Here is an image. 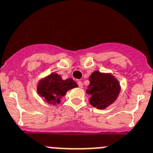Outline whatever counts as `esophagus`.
Masks as SVG:
<instances>
[{
  "instance_id": "1",
  "label": "esophagus",
  "mask_w": 153,
  "mask_h": 153,
  "mask_svg": "<svg viewBox=\"0 0 153 153\" xmlns=\"http://www.w3.org/2000/svg\"><path fill=\"white\" fill-rule=\"evenodd\" d=\"M78 87L80 88H83V84H82V82L81 81H78Z\"/></svg>"
}]
</instances>
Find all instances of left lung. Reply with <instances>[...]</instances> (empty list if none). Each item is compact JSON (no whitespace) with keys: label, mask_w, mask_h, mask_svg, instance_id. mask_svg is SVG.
<instances>
[{"label":"left lung","mask_w":153,"mask_h":153,"mask_svg":"<svg viewBox=\"0 0 153 153\" xmlns=\"http://www.w3.org/2000/svg\"><path fill=\"white\" fill-rule=\"evenodd\" d=\"M89 85L86 92L90 95L89 102L98 109H104L117 99L120 92V85L109 73L95 71L89 77Z\"/></svg>","instance_id":"left-lung-1"}]
</instances>
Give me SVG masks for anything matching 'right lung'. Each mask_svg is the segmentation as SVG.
<instances>
[{
  "instance_id": "right-lung-1",
  "label": "right lung",
  "mask_w": 153,
  "mask_h": 153,
  "mask_svg": "<svg viewBox=\"0 0 153 153\" xmlns=\"http://www.w3.org/2000/svg\"><path fill=\"white\" fill-rule=\"evenodd\" d=\"M77 87V83L71 78L63 80L61 75L51 73L39 81L37 91L40 96L45 99V102L55 105L60 103L61 99L68 90Z\"/></svg>"
}]
</instances>
